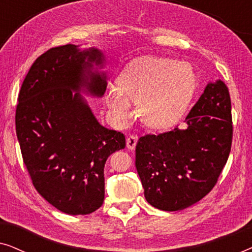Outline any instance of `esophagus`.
I'll use <instances>...</instances> for the list:
<instances>
[{
	"label": "esophagus",
	"instance_id": "esophagus-1",
	"mask_svg": "<svg viewBox=\"0 0 252 252\" xmlns=\"http://www.w3.org/2000/svg\"><path fill=\"white\" fill-rule=\"evenodd\" d=\"M137 143V137L135 135H129L126 140V146L129 150H134Z\"/></svg>",
	"mask_w": 252,
	"mask_h": 252
}]
</instances>
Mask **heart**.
<instances>
[{
    "label": "heart",
    "instance_id": "heart-1",
    "mask_svg": "<svg viewBox=\"0 0 252 252\" xmlns=\"http://www.w3.org/2000/svg\"><path fill=\"white\" fill-rule=\"evenodd\" d=\"M106 88L105 99L113 118L125 123L140 105L147 126L164 129L179 122L196 89L191 65L163 57L144 56L130 62Z\"/></svg>",
    "mask_w": 252,
    "mask_h": 252
}]
</instances>
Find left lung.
<instances>
[{"instance_id": "left-lung-1", "label": "left lung", "mask_w": 252, "mask_h": 252, "mask_svg": "<svg viewBox=\"0 0 252 252\" xmlns=\"http://www.w3.org/2000/svg\"><path fill=\"white\" fill-rule=\"evenodd\" d=\"M185 123V128L141 136L135 148L144 197L163 211L184 210L201 201L227 163L233 122L225 82L206 86Z\"/></svg>"}]
</instances>
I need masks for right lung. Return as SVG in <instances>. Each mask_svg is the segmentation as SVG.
I'll list each match as a JSON object with an SVG mask.
<instances>
[{
	"label": "right lung",
	"instance_id": "obj_1",
	"mask_svg": "<svg viewBox=\"0 0 252 252\" xmlns=\"http://www.w3.org/2000/svg\"><path fill=\"white\" fill-rule=\"evenodd\" d=\"M103 58L95 48H50L31 66L18 95L16 133L24 164L37 192L67 215H89L103 204L104 164L126 146L124 134L99 125L79 94L81 87L104 94V73L92 72Z\"/></svg>",
	"mask_w": 252,
	"mask_h": 252
}]
</instances>
